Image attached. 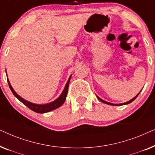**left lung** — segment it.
I'll return each instance as SVG.
<instances>
[{"label":"left lung","instance_id":"8db88e82","mask_svg":"<svg viewBox=\"0 0 155 155\" xmlns=\"http://www.w3.org/2000/svg\"><path fill=\"white\" fill-rule=\"evenodd\" d=\"M140 94V92L138 93V94H137L136 96H135L134 98H133L132 99H130V101H127V102H125V103H123V104H112V103H110V102H107V101H104V100H103V99H101V98H99V97H97V98H98V99L99 101H101V102H103V103H104V104H109V105H113V106H121V105H125V104H130V103H131L133 101H134L135 99L137 98V97L138 96V94Z\"/></svg>","mask_w":155,"mask_h":155}]
</instances>
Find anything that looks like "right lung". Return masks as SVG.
Segmentation results:
<instances>
[{
	"label": "right lung",
	"mask_w": 155,
	"mask_h": 155,
	"mask_svg": "<svg viewBox=\"0 0 155 155\" xmlns=\"http://www.w3.org/2000/svg\"><path fill=\"white\" fill-rule=\"evenodd\" d=\"M71 75L70 76L69 79H68V80L66 84H65L64 90H63V92L61 93L60 97H59L58 99H56L55 101H52V102L46 104H37L29 102V101L25 100V99L22 98V97H21L20 96H19V95L17 94L15 92V90H13V88L12 87L11 84H10V83L8 78H7V80H8V84H9L10 90H11L12 92L13 93L15 97H17V98H18L19 100L21 101V102L24 104L25 105H26L29 109L32 110V111H34L35 112H37V113L44 114V113H46V112H49L51 111H53V110H54V109H57V108L60 107L62 105L63 103H64L65 99H66L68 90L69 82H70V80H71Z\"/></svg>",
	"instance_id": "right-lung-1"
}]
</instances>
